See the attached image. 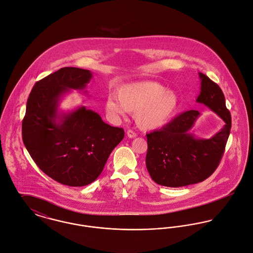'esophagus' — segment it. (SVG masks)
<instances>
[{"instance_id":"esophagus-1","label":"esophagus","mask_w":253,"mask_h":253,"mask_svg":"<svg viewBox=\"0 0 253 253\" xmlns=\"http://www.w3.org/2000/svg\"><path fill=\"white\" fill-rule=\"evenodd\" d=\"M127 137L130 138V139H134V138L137 137V134L133 130H128L127 131Z\"/></svg>"}]
</instances>
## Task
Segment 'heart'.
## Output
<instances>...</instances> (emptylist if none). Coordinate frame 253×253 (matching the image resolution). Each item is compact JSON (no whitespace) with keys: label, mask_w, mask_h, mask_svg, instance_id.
Here are the masks:
<instances>
[{"label":"heart","mask_w":253,"mask_h":253,"mask_svg":"<svg viewBox=\"0 0 253 253\" xmlns=\"http://www.w3.org/2000/svg\"><path fill=\"white\" fill-rule=\"evenodd\" d=\"M105 103L106 112L113 116L125 112L135 113L141 130L153 131L167 125L176 113L179 97L171 89L155 82L144 81L121 85Z\"/></svg>","instance_id":"b5f03b06"}]
</instances>
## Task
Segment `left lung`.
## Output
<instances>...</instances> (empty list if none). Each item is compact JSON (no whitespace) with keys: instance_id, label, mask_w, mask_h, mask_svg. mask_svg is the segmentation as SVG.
<instances>
[{"instance_id":"1","label":"left lung","mask_w":253,"mask_h":253,"mask_svg":"<svg viewBox=\"0 0 253 253\" xmlns=\"http://www.w3.org/2000/svg\"><path fill=\"white\" fill-rule=\"evenodd\" d=\"M201 92L197 103L216 113L225 125L210 139H197L189 131L201 113L187 111L173 118L162 129L146 134L145 164L151 178L158 184L180 187L208 178L218 167L231 129V114L220 87L199 73Z\"/></svg>"}]
</instances>
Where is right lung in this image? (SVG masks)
Segmentation results:
<instances>
[{
    "label": "right lung",
    "mask_w": 253,
    "mask_h": 253,
    "mask_svg": "<svg viewBox=\"0 0 253 253\" xmlns=\"http://www.w3.org/2000/svg\"><path fill=\"white\" fill-rule=\"evenodd\" d=\"M92 73L66 67L39 81L29 95L22 121V139L29 154L45 174L69 186H84L102 172L113 148L124 138L84 106L59 112L71 89L84 90Z\"/></svg>",
    "instance_id": "obj_1"
}]
</instances>
